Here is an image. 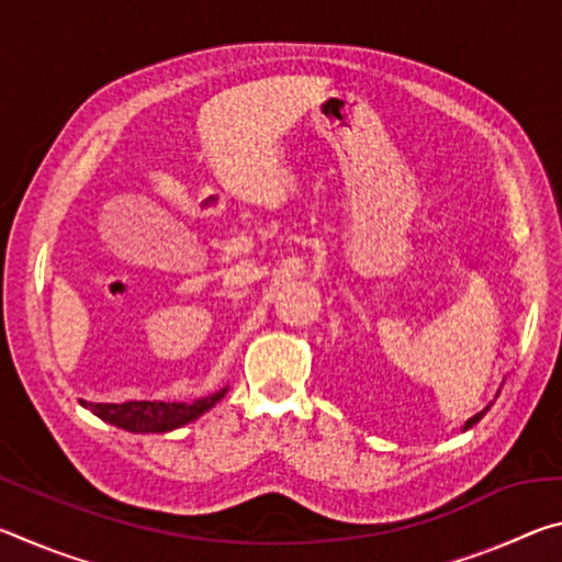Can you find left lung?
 <instances>
[{"label":"left lung","mask_w":562,"mask_h":562,"mask_svg":"<svg viewBox=\"0 0 562 562\" xmlns=\"http://www.w3.org/2000/svg\"><path fill=\"white\" fill-rule=\"evenodd\" d=\"M503 382H506V376H503ZM503 382H501V386H503ZM501 386L496 389V394H493V402H496V398H498V394H501ZM493 402H488L486 406H483V408H481V412H475V414H473L471 418H465V422H463V426H461V431H469V429H473V426H475V424H479V422H481V418H483V414H486V412H488V408H491V404H493Z\"/></svg>","instance_id":"left-lung-1"}]
</instances>
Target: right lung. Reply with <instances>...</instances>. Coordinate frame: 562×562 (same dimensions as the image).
Segmentation results:
<instances>
[{"label": "right lung", "instance_id": "right-lung-1", "mask_svg": "<svg viewBox=\"0 0 562 562\" xmlns=\"http://www.w3.org/2000/svg\"><path fill=\"white\" fill-rule=\"evenodd\" d=\"M231 386L217 389L215 394L193 398V402H123V404H91L83 402L81 406L97 414L101 422L119 426L131 434H168L180 429L195 418H201L205 412L221 402Z\"/></svg>", "mask_w": 562, "mask_h": 562}]
</instances>
